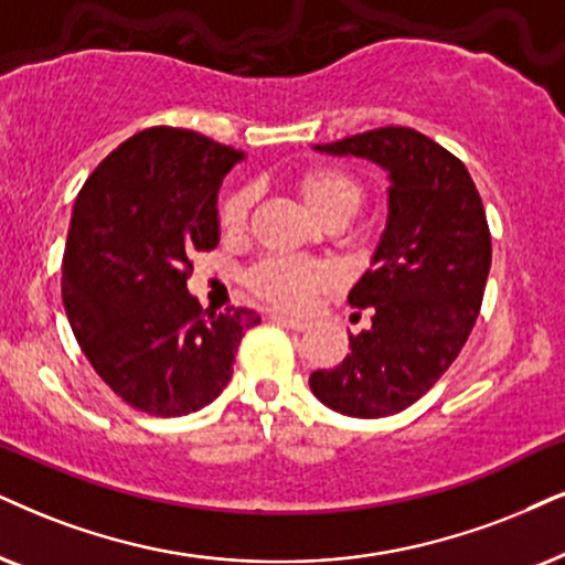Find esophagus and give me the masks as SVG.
Wrapping results in <instances>:
<instances>
[{
  "mask_svg": "<svg viewBox=\"0 0 565 565\" xmlns=\"http://www.w3.org/2000/svg\"><path fill=\"white\" fill-rule=\"evenodd\" d=\"M270 320H274V323H278V326H287V328H291V331H307V328H310V323H307V320H302V318H289V316H281V312H274V316H270Z\"/></svg>",
  "mask_w": 565,
  "mask_h": 565,
  "instance_id": "1",
  "label": "esophagus"
}]
</instances>
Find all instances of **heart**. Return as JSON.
I'll return each mask as SVG.
<instances>
[{
	"label": "heart",
	"instance_id": "1",
	"mask_svg": "<svg viewBox=\"0 0 565 565\" xmlns=\"http://www.w3.org/2000/svg\"><path fill=\"white\" fill-rule=\"evenodd\" d=\"M299 195L305 205L318 218L331 213H354L362 200V190L347 171L333 167H318L299 177ZM249 211V192H234L221 211V224L226 230H242ZM335 274L320 263H295V260H268L253 270L249 287L263 299L278 307L299 310L318 295L320 289L331 287Z\"/></svg>",
	"mask_w": 565,
	"mask_h": 565
}]
</instances>
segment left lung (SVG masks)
<instances>
[{
    "mask_svg": "<svg viewBox=\"0 0 565 565\" xmlns=\"http://www.w3.org/2000/svg\"><path fill=\"white\" fill-rule=\"evenodd\" d=\"M312 148L381 167L388 216L370 268L349 289L354 307H373V326L349 333L352 352L316 370L310 388L347 417H391L440 381L472 333L492 258L488 218L467 167L412 127Z\"/></svg>",
    "mask_w": 565,
    "mask_h": 565,
    "instance_id": "obj_1",
    "label": "left lung"
}]
</instances>
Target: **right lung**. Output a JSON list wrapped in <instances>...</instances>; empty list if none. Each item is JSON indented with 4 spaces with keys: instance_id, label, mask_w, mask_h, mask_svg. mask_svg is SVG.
Wrapping results in <instances>:
<instances>
[{
    "instance_id": "1",
    "label": "right lung",
    "mask_w": 565,
    "mask_h": 565,
    "mask_svg": "<svg viewBox=\"0 0 565 565\" xmlns=\"http://www.w3.org/2000/svg\"><path fill=\"white\" fill-rule=\"evenodd\" d=\"M245 159L192 130L151 127L93 169L77 192L62 302L83 354L135 409L182 417L211 404L260 316H200L190 258L221 239L218 190Z\"/></svg>"
}]
</instances>
